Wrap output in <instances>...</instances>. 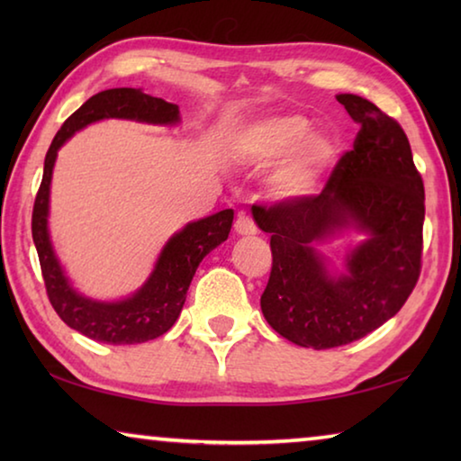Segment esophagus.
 I'll return each mask as SVG.
<instances>
[{
  "instance_id": "1",
  "label": "esophagus",
  "mask_w": 461,
  "mask_h": 461,
  "mask_svg": "<svg viewBox=\"0 0 461 461\" xmlns=\"http://www.w3.org/2000/svg\"><path fill=\"white\" fill-rule=\"evenodd\" d=\"M233 230H236L240 236H252V233H256V223L249 215L246 213H238L236 221H233Z\"/></svg>"
}]
</instances>
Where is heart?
Returning a JSON list of instances; mask_svg holds the SVG:
<instances>
[{
  "instance_id": "1",
  "label": "heart",
  "mask_w": 461,
  "mask_h": 461,
  "mask_svg": "<svg viewBox=\"0 0 461 461\" xmlns=\"http://www.w3.org/2000/svg\"><path fill=\"white\" fill-rule=\"evenodd\" d=\"M238 148L254 162L284 156L268 181L270 191L278 197H299L313 191L338 156L335 140L323 131H311V122L299 113L256 120L238 134Z\"/></svg>"
}]
</instances>
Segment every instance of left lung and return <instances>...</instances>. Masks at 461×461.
Masks as SVG:
<instances>
[{"label":"left lung","instance_id":"1","mask_svg":"<svg viewBox=\"0 0 461 461\" xmlns=\"http://www.w3.org/2000/svg\"><path fill=\"white\" fill-rule=\"evenodd\" d=\"M338 101L360 131L321 193L252 207L272 252L262 313L283 338L315 349L352 343L399 313L423 256L425 186L407 134L368 99L343 93ZM349 222L371 238L350 255L348 275L331 279L312 244Z\"/></svg>","mask_w":461,"mask_h":461}]
</instances>
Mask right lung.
Segmentation results:
<instances>
[{"label":"right lung","instance_id":"right-lung-1","mask_svg":"<svg viewBox=\"0 0 461 461\" xmlns=\"http://www.w3.org/2000/svg\"><path fill=\"white\" fill-rule=\"evenodd\" d=\"M104 118H126L150 123L178 122V105L168 104L160 97H152L144 89L122 87L107 89L85 101L73 115H68L54 136L44 158V173L41 189L36 193L32 209V238L46 286V294L52 309L68 327H73L87 338L122 346V343H144L160 338L175 325L185 305L186 291L194 270L205 256L228 240L233 212L209 215L205 220L189 223L178 231L162 249L152 276L140 291L120 303H97L77 294L62 275L54 258L46 215H49V189L57 150L91 122Z\"/></svg>","mask_w":461,"mask_h":461}]
</instances>
